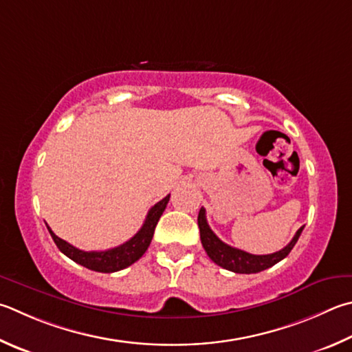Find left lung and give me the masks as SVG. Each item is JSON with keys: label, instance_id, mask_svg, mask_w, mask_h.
Returning a JSON list of instances; mask_svg holds the SVG:
<instances>
[{"label": "left lung", "instance_id": "8db88e82", "mask_svg": "<svg viewBox=\"0 0 352 352\" xmlns=\"http://www.w3.org/2000/svg\"><path fill=\"white\" fill-rule=\"evenodd\" d=\"M198 228H200L201 245L204 248V251L208 252L209 258L219 266L225 267V270L237 272V274H255V272L265 271L267 267L278 263V261H282L286 255L292 251V248L296 246L300 234L303 231V226H302L296 232V235H294V239L287 243L283 249H280L278 252L267 254V255H254V254L241 251V249L229 246L217 237V235L212 232V229H210L208 225L206 210H204V208H201L200 212H198Z\"/></svg>", "mask_w": 352, "mask_h": 352}]
</instances>
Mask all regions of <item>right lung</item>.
<instances>
[{
  "label": "right lung",
  "mask_w": 352,
  "mask_h": 352,
  "mask_svg": "<svg viewBox=\"0 0 352 352\" xmlns=\"http://www.w3.org/2000/svg\"><path fill=\"white\" fill-rule=\"evenodd\" d=\"M169 197L170 195L164 197L163 200H160L157 204H154V206L149 209L142 229H140V231L133 235L131 240H127L126 243H123V245H120L117 248L107 249V251H98V252L81 251V249L69 245L67 241L56 237L49 226L47 229L60 251L65 255H67L70 260H74L75 263H78L81 266L87 267V270L97 271V272H106V274L117 272V271L124 270L127 266H131L132 263H135V261L138 258H142V255L148 251L151 240L154 237L155 226L160 220V217H162V214L164 212L166 204L169 201Z\"/></svg>",
  "instance_id": "1"
}]
</instances>
